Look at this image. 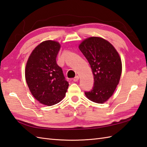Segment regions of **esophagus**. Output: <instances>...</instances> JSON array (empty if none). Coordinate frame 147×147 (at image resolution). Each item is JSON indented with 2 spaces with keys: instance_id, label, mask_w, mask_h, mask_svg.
Here are the masks:
<instances>
[{
  "instance_id": "1",
  "label": "esophagus",
  "mask_w": 147,
  "mask_h": 147,
  "mask_svg": "<svg viewBox=\"0 0 147 147\" xmlns=\"http://www.w3.org/2000/svg\"><path fill=\"white\" fill-rule=\"evenodd\" d=\"M79 77L78 76H76V77H75L74 79V82H77V81H78V80H79Z\"/></svg>"
}]
</instances>
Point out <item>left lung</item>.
Wrapping results in <instances>:
<instances>
[{
	"instance_id": "8db88e82",
	"label": "left lung",
	"mask_w": 147,
	"mask_h": 147,
	"mask_svg": "<svg viewBox=\"0 0 147 147\" xmlns=\"http://www.w3.org/2000/svg\"><path fill=\"white\" fill-rule=\"evenodd\" d=\"M94 76L92 90L86 92L89 100L104 103L113 95L122 73V61L117 51L109 41L100 37L85 38L79 44Z\"/></svg>"
}]
</instances>
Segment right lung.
Here are the masks:
<instances>
[{"label": "right lung", "mask_w": 147, "mask_h": 147, "mask_svg": "<svg viewBox=\"0 0 147 147\" xmlns=\"http://www.w3.org/2000/svg\"><path fill=\"white\" fill-rule=\"evenodd\" d=\"M61 47L58 42H42L32 51L26 62L25 79L29 90L41 104L52 106L64 98L68 88L56 56Z\"/></svg>", "instance_id": "obj_1"}]
</instances>
